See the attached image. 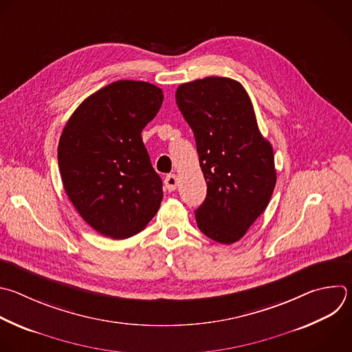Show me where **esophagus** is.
<instances>
[{"label":"esophagus","instance_id":"esophagus-1","mask_svg":"<svg viewBox=\"0 0 352 352\" xmlns=\"http://www.w3.org/2000/svg\"><path fill=\"white\" fill-rule=\"evenodd\" d=\"M177 184H178V178H177L175 174H168V175L164 178V185H166V189H167L168 192L175 190Z\"/></svg>","mask_w":352,"mask_h":352}]
</instances>
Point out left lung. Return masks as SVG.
I'll return each mask as SVG.
<instances>
[{
	"label": "left lung",
	"instance_id": "1",
	"mask_svg": "<svg viewBox=\"0 0 352 352\" xmlns=\"http://www.w3.org/2000/svg\"><path fill=\"white\" fill-rule=\"evenodd\" d=\"M177 104L192 129L207 196L195 211L199 229L230 245L267 208L276 184L271 144L261 135L243 85L228 77L181 84Z\"/></svg>",
	"mask_w": 352,
	"mask_h": 352
}]
</instances>
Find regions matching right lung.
<instances>
[{"mask_svg": "<svg viewBox=\"0 0 352 352\" xmlns=\"http://www.w3.org/2000/svg\"><path fill=\"white\" fill-rule=\"evenodd\" d=\"M163 91L145 81H114L70 116L58 145L67 197L100 235L127 239L157 212L163 184L141 133L155 119Z\"/></svg>", "mask_w": 352, "mask_h": 352, "instance_id": "add662e5", "label": "right lung"}]
</instances>
